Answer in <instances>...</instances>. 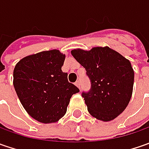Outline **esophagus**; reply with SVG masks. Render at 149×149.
<instances>
[{"label": "esophagus", "mask_w": 149, "mask_h": 149, "mask_svg": "<svg viewBox=\"0 0 149 149\" xmlns=\"http://www.w3.org/2000/svg\"><path fill=\"white\" fill-rule=\"evenodd\" d=\"M74 84H75V85L77 86L78 88L80 89V82H79V80H77V81H76V82H75V83H74Z\"/></svg>", "instance_id": "34e87169"}]
</instances>
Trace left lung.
<instances>
[{"mask_svg":"<svg viewBox=\"0 0 149 149\" xmlns=\"http://www.w3.org/2000/svg\"><path fill=\"white\" fill-rule=\"evenodd\" d=\"M71 54L90 79L89 91L82 93L89 113L104 122L114 119L126 109L133 93L134 72L130 61L108 46L73 49Z\"/></svg>","mask_w":149,"mask_h":149,"instance_id":"1","label":"left lung"}]
</instances>
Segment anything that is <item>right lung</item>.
<instances>
[{
	"instance_id": "right-lung-1",
	"label": "right lung",
	"mask_w": 149,
	"mask_h": 149,
	"mask_svg": "<svg viewBox=\"0 0 149 149\" xmlns=\"http://www.w3.org/2000/svg\"><path fill=\"white\" fill-rule=\"evenodd\" d=\"M65 55L57 49L26 56L15 66L13 84L26 112L40 123L57 122L79 89L62 71Z\"/></svg>"
}]
</instances>
